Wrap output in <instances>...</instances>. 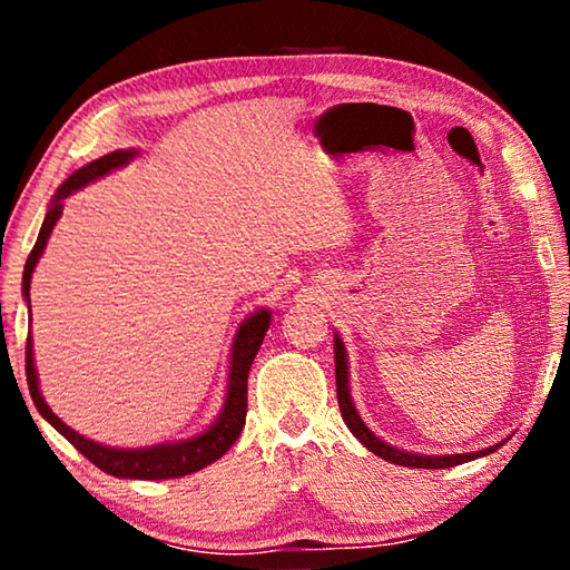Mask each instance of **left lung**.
<instances>
[{
	"instance_id": "obj_1",
	"label": "left lung",
	"mask_w": 570,
	"mask_h": 570,
	"mask_svg": "<svg viewBox=\"0 0 570 570\" xmlns=\"http://www.w3.org/2000/svg\"><path fill=\"white\" fill-rule=\"evenodd\" d=\"M334 366H336V400H340V410H342L346 428L352 430V435L360 440L366 450L374 452V455L382 460L394 462V465H402V468L442 470V468H455V465H462V462L485 458V455H490V452H495L498 448H503L505 440H500V442H495V445H490L485 450L468 452V455H462V452L460 455H420V452H407V450L394 448V445H390V442H384L374 435V432L366 428L364 420L360 417V412H356L352 392H350V354H346L342 336L336 332H334Z\"/></svg>"
}]
</instances>
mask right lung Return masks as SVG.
<instances>
[{"instance_id": "right-lung-1", "label": "right lung", "mask_w": 570, "mask_h": 570, "mask_svg": "<svg viewBox=\"0 0 570 570\" xmlns=\"http://www.w3.org/2000/svg\"><path fill=\"white\" fill-rule=\"evenodd\" d=\"M138 158V150H112L108 156L88 163L80 170H75L70 178H67L57 193L52 196V204L47 208V216L42 220L40 236H37V244L32 248L30 258L24 264L22 274V296L30 308V284L35 266L45 254L47 240L57 220L62 216V200L72 196L75 190H82L90 183L100 180L112 170H120L128 166L130 160ZM268 324H272V308H256L254 314L246 316L240 322L238 332L234 336V344H230V360H228V384H226V400L224 407H220L218 417L208 424L204 432L193 435L188 440H176V442H158V445L148 448H110L102 445V442H95L90 438L80 435V432L67 428V424L57 417L50 410V404L45 402L40 392V377H37L35 366V350H32V334L27 336V384H30V394L37 412L52 424V428L60 432V435L72 442V445L88 458L92 465L108 472L115 478L125 480H170V478H183L190 475V472L204 470L210 462L224 458L228 448L234 445L236 438L240 435L246 424V387H248V370L254 364V356L262 350V342L268 332Z\"/></svg>"}]
</instances>
